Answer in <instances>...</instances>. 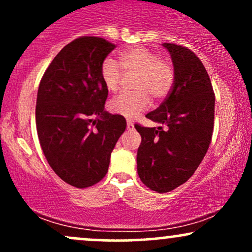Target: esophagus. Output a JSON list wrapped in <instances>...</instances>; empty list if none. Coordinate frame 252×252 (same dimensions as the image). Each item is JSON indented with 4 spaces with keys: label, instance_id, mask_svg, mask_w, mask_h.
I'll return each mask as SVG.
<instances>
[{
    "label": "esophagus",
    "instance_id": "1",
    "mask_svg": "<svg viewBox=\"0 0 252 252\" xmlns=\"http://www.w3.org/2000/svg\"><path fill=\"white\" fill-rule=\"evenodd\" d=\"M126 129H128V130H134V124L130 122V121H128V123H126Z\"/></svg>",
    "mask_w": 252,
    "mask_h": 252
}]
</instances>
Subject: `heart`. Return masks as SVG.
Masks as SVG:
<instances>
[{
  "label": "heart",
  "instance_id": "obj_1",
  "mask_svg": "<svg viewBox=\"0 0 252 252\" xmlns=\"http://www.w3.org/2000/svg\"><path fill=\"white\" fill-rule=\"evenodd\" d=\"M120 59L126 70L138 71L132 94H121L112 98L109 109L112 114L126 118H134L144 111L150 104V96L163 98L170 91L174 82V71L168 63L160 60L158 54L142 46L126 48L120 53ZM121 67L111 57L100 63L99 76L105 89L115 92L121 79Z\"/></svg>",
  "mask_w": 252,
  "mask_h": 252
}]
</instances>
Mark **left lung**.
I'll use <instances>...</instances> for the list:
<instances>
[{
    "instance_id": "left-lung-1",
    "label": "left lung",
    "mask_w": 252,
    "mask_h": 252,
    "mask_svg": "<svg viewBox=\"0 0 252 252\" xmlns=\"http://www.w3.org/2000/svg\"><path fill=\"white\" fill-rule=\"evenodd\" d=\"M162 46L172 58L174 83L168 97L146 117L168 129L135 126L142 137L137 150L138 176L158 193L173 190L194 174L212 138L216 99L200 59L182 46Z\"/></svg>"
}]
</instances>
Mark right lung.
<instances>
[{
  "mask_svg": "<svg viewBox=\"0 0 252 252\" xmlns=\"http://www.w3.org/2000/svg\"><path fill=\"white\" fill-rule=\"evenodd\" d=\"M115 47L103 37H78L57 54L37 90L40 146L56 174L77 189L105 176L126 128V118L104 110L109 91L100 79V63Z\"/></svg>",
  "mask_w": 252,
  "mask_h": 252,
  "instance_id": "obj_1",
  "label": "right lung"
}]
</instances>
